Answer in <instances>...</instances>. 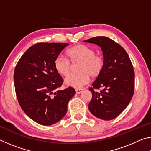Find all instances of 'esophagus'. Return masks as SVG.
<instances>
[{"instance_id": "esophagus-1", "label": "esophagus", "mask_w": 151, "mask_h": 151, "mask_svg": "<svg viewBox=\"0 0 151 151\" xmlns=\"http://www.w3.org/2000/svg\"><path fill=\"white\" fill-rule=\"evenodd\" d=\"M84 89L83 88H76L75 91H76V94H81L82 92L83 91Z\"/></svg>"}]
</instances>
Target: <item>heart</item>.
<instances>
[{"mask_svg": "<svg viewBox=\"0 0 151 151\" xmlns=\"http://www.w3.org/2000/svg\"><path fill=\"white\" fill-rule=\"evenodd\" d=\"M68 60L57 57L55 60V69L60 75L66 76L71 70L70 62L73 65L78 64L77 73L68 76L65 78L66 85L79 88L90 80V76L95 78L103 72L104 59L101 55L96 54L94 49L84 45H76L66 52Z\"/></svg>", "mask_w": 151, "mask_h": 151, "instance_id": "1", "label": "heart"}]
</instances>
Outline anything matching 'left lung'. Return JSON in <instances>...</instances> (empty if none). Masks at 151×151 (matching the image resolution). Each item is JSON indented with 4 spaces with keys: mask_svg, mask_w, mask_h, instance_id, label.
I'll return each instance as SVG.
<instances>
[{
    "mask_svg": "<svg viewBox=\"0 0 151 151\" xmlns=\"http://www.w3.org/2000/svg\"><path fill=\"white\" fill-rule=\"evenodd\" d=\"M84 42L99 46L104 59L103 72L89 88L93 96L88 109L99 119H114L124 111L133 96V66L126 50L108 37H96ZM100 88V91H94Z\"/></svg>",
    "mask_w": 151,
    "mask_h": 151,
    "instance_id": "left-lung-1",
    "label": "left lung"
}]
</instances>
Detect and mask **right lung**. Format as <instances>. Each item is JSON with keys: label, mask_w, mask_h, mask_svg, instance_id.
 Instances as JSON below:
<instances>
[{"label": "right lung", "mask_w": 151, "mask_h": 151, "mask_svg": "<svg viewBox=\"0 0 151 151\" xmlns=\"http://www.w3.org/2000/svg\"><path fill=\"white\" fill-rule=\"evenodd\" d=\"M66 43H37L17 63L14 72L15 92L20 107L35 122L54 124L67 112V104L76 92L73 87L56 89L63 83L54 62Z\"/></svg>", "instance_id": "1"}]
</instances>
